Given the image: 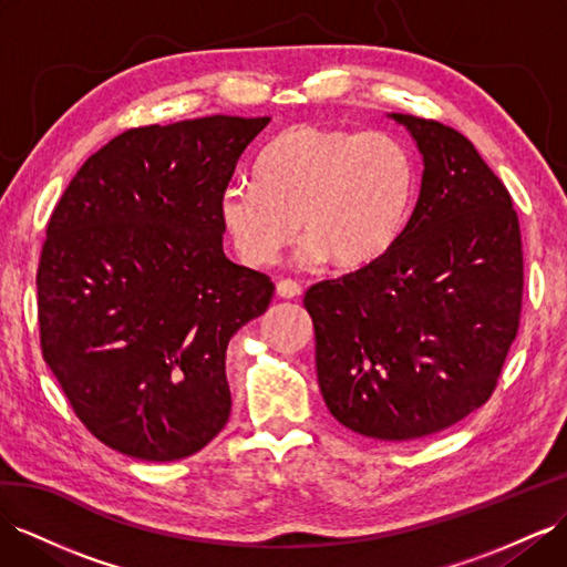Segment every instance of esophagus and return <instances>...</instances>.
Wrapping results in <instances>:
<instances>
[{"instance_id": "34e87169", "label": "esophagus", "mask_w": 567, "mask_h": 567, "mask_svg": "<svg viewBox=\"0 0 567 567\" xmlns=\"http://www.w3.org/2000/svg\"><path fill=\"white\" fill-rule=\"evenodd\" d=\"M299 295H301V285L299 282L289 280V278L278 282V297H282V299H297Z\"/></svg>"}]
</instances>
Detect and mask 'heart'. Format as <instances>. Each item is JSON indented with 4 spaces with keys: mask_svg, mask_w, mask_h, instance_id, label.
<instances>
[{
    "mask_svg": "<svg viewBox=\"0 0 567 567\" xmlns=\"http://www.w3.org/2000/svg\"><path fill=\"white\" fill-rule=\"evenodd\" d=\"M414 159L383 132L295 126L270 141L252 179L225 186L220 223L241 264L272 266L299 235L301 258H332L338 268H367L383 258L408 223Z\"/></svg>",
    "mask_w": 567,
    "mask_h": 567,
    "instance_id": "heart-1",
    "label": "heart"
}]
</instances>
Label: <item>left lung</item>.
I'll use <instances>...</instances> for the list:
<instances>
[{"instance_id":"obj_1","label":"left lung","mask_w":567,"mask_h":567,"mask_svg":"<svg viewBox=\"0 0 567 567\" xmlns=\"http://www.w3.org/2000/svg\"><path fill=\"white\" fill-rule=\"evenodd\" d=\"M424 155L422 188L375 264L303 295L330 414L379 441L462 422L493 395L522 313L519 220L505 184L441 122L393 114Z\"/></svg>"}]
</instances>
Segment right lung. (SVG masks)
I'll list each match as a JSON object with an SVG mask.
<instances>
[{
  "label": "right lung",
  "instance_id": "add662e5",
  "mask_svg": "<svg viewBox=\"0 0 567 567\" xmlns=\"http://www.w3.org/2000/svg\"><path fill=\"white\" fill-rule=\"evenodd\" d=\"M268 122L128 128L52 210L35 280L42 359L81 424L128 457H188L227 424V344L275 285L225 256L217 203Z\"/></svg>",
  "mask_w": 567,
  "mask_h": 567
}]
</instances>
